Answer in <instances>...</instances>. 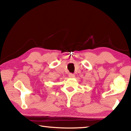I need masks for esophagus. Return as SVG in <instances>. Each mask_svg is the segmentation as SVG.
<instances>
[{"label":"esophagus","mask_w":131,"mask_h":131,"mask_svg":"<svg viewBox=\"0 0 131 131\" xmlns=\"http://www.w3.org/2000/svg\"><path fill=\"white\" fill-rule=\"evenodd\" d=\"M69 77H70V78H74L75 77V75L74 74H72V73H70L69 74Z\"/></svg>","instance_id":"esophagus-1"}]
</instances>
